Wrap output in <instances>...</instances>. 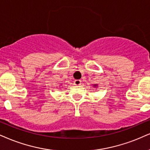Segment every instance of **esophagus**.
I'll return each mask as SVG.
<instances>
[{
    "label": "esophagus",
    "mask_w": 150,
    "mask_h": 150,
    "mask_svg": "<svg viewBox=\"0 0 150 150\" xmlns=\"http://www.w3.org/2000/svg\"><path fill=\"white\" fill-rule=\"evenodd\" d=\"M81 84V80H75L74 81V85L75 86H80Z\"/></svg>",
    "instance_id": "1"
}]
</instances>
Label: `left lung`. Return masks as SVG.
<instances>
[{
  "label": "left lung",
  "mask_w": 150,
  "mask_h": 150,
  "mask_svg": "<svg viewBox=\"0 0 150 150\" xmlns=\"http://www.w3.org/2000/svg\"><path fill=\"white\" fill-rule=\"evenodd\" d=\"M94 87H95V88H96V87L97 86V84H94V86H93Z\"/></svg>",
  "instance_id": "8db88e82"
}]
</instances>
